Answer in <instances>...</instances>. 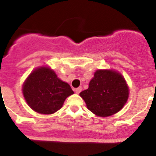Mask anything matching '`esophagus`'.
<instances>
[{"label": "esophagus", "mask_w": 156, "mask_h": 156, "mask_svg": "<svg viewBox=\"0 0 156 156\" xmlns=\"http://www.w3.org/2000/svg\"><path fill=\"white\" fill-rule=\"evenodd\" d=\"M81 89H82V88H81V87H78V88H77L75 91L77 94H79V93L81 91Z\"/></svg>", "instance_id": "esophagus-1"}]
</instances>
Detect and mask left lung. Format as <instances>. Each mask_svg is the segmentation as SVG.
I'll return each instance as SVG.
<instances>
[{
    "instance_id": "1",
    "label": "left lung",
    "mask_w": 156,
    "mask_h": 156,
    "mask_svg": "<svg viewBox=\"0 0 156 156\" xmlns=\"http://www.w3.org/2000/svg\"><path fill=\"white\" fill-rule=\"evenodd\" d=\"M129 94V87L120 73L112 70H98L88 89L81 91L80 96L91 112L100 117H108L123 108Z\"/></svg>"
}]
</instances>
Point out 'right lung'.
<instances>
[{"label":"right lung","mask_w":156,"mask_h":156,"mask_svg":"<svg viewBox=\"0 0 156 156\" xmlns=\"http://www.w3.org/2000/svg\"><path fill=\"white\" fill-rule=\"evenodd\" d=\"M22 91L30 108L44 115L56 112L68 96L74 94L68 83L58 78L55 71L48 67L32 71L24 81Z\"/></svg>","instance_id":"add662e5"}]
</instances>
